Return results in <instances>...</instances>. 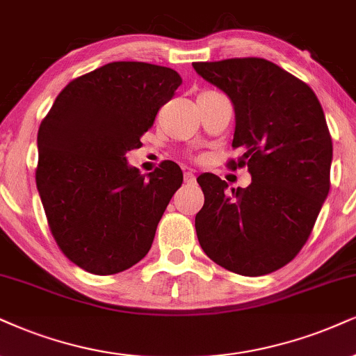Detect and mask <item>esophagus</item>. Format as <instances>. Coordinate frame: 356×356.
<instances>
[{
    "instance_id": "esophagus-1",
    "label": "esophagus",
    "mask_w": 356,
    "mask_h": 356,
    "mask_svg": "<svg viewBox=\"0 0 356 356\" xmlns=\"http://www.w3.org/2000/svg\"><path fill=\"white\" fill-rule=\"evenodd\" d=\"M185 183H188V185H195L196 183V177L193 171H185Z\"/></svg>"
}]
</instances>
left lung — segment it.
<instances>
[{
    "mask_svg": "<svg viewBox=\"0 0 356 356\" xmlns=\"http://www.w3.org/2000/svg\"><path fill=\"white\" fill-rule=\"evenodd\" d=\"M201 77L234 105L232 148L252 183L232 188L213 173L198 183L204 204L195 218L198 241L218 266L264 275L292 261L309 239L330 190L332 137L317 95L305 82L261 57L195 63Z\"/></svg>",
    "mask_w": 356,
    "mask_h": 356,
    "instance_id": "left-lung-1",
    "label": "left lung"
}]
</instances>
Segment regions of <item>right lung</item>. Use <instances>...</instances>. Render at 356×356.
I'll use <instances>...</instances> for the list:
<instances>
[{"label": "right lung", "mask_w": 356, "mask_h": 356, "mask_svg": "<svg viewBox=\"0 0 356 356\" xmlns=\"http://www.w3.org/2000/svg\"><path fill=\"white\" fill-rule=\"evenodd\" d=\"M181 82L161 65L105 64L69 82L41 122L38 191L51 234L81 269L117 274L150 251L183 173L165 160L142 175L125 153L142 147L140 137Z\"/></svg>", "instance_id": "obj_1"}]
</instances>
